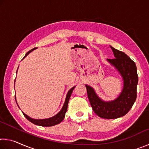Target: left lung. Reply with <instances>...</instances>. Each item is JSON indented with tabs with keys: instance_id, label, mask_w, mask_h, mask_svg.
I'll return each instance as SVG.
<instances>
[{
	"instance_id": "obj_1",
	"label": "left lung",
	"mask_w": 149,
	"mask_h": 149,
	"mask_svg": "<svg viewBox=\"0 0 149 149\" xmlns=\"http://www.w3.org/2000/svg\"><path fill=\"white\" fill-rule=\"evenodd\" d=\"M115 58L107 59L115 67L123 80V87L120 95L112 101L100 99L93 88L85 85L88 98L93 111L104 119H116L123 116L133 107L137 98L138 75L135 63L125 54L110 46Z\"/></svg>"
}]
</instances>
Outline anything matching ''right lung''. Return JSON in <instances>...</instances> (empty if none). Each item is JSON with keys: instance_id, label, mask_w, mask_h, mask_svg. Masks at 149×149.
I'll list each match as a JSON object with an SVG mask.
<instances>
[{"instance_id": "add662e5", "label": "right lung", "mask_w": 149, "mask_h": 149, "mask_svg": "<svg viewBox=\"0 0 149 149\" xmlns=\"http://www.w3.org/2000/svg\"><path fill=\"white\" fill-rule=\"evenodd\" d=\"M35 49H36V48H34V49H33L31 50H29V52H27L26 54V56H24V58L26 57V56H27V54H29L33 50H35ZM75 86H74V87H72V89H70L69 91L68 92V94L66 95V98H65V102H64V105H63L61 110H60L56 115H55L54 116H53V117L47 118V119L37 120V119H33V118H30L29 116H28L26 115L23 112H22V113H23L24 116L26 117L27 119L29 121V122H31V123H34V124H35V125H40V126H43V127H50V126H52V125H55L56 124H58V123H60L63 120H64V118L65 117V112H66V111H67L68 105V102H69L70 98V97H71L72 91L75 88ZM15 99H16V95H15Z\"/></svg>"}]
</instances>
